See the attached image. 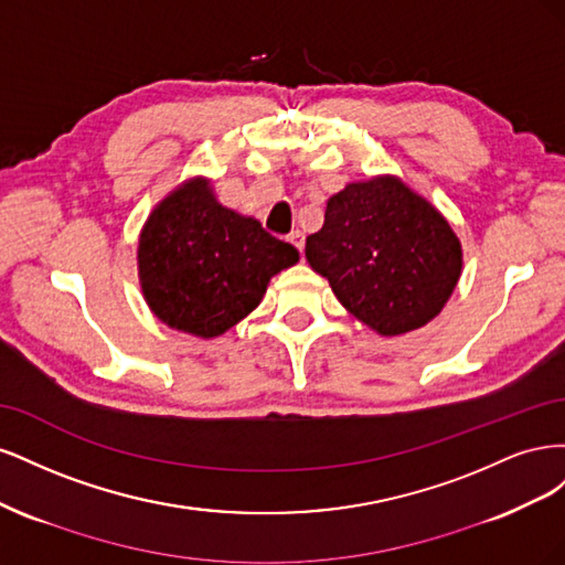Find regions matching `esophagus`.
<instances>
[{"mask_svg": "<svg viewBox=\"0 0 565 565\" xmlns=\"http://www.w3.org/2000/svg\"><path fill=\"white\" fill-rule=\"evenodd\" d=\"M287 241L292 243L299 252H303V233H301V231H292V233H289Z\"/></svg>", "mask_w": 565, "mask_h": 565, "instance_id": "1", "label": "esophagus"}]
</instances>
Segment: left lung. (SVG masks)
I'll return each instance as SVG.
<instances>
[{"mask_svg": "<svg viewBox=\"0 0 565 565\" xmlns=\"http://www.w3.org/2000/svg\"><path fill=\"white\" fill-rule=\"evenodd\" d=\"M306 259L344 309L396 337L434 320L461 273V245L431 202L396 177L349 183L306 237Z\"/></svg>", "mask_w": 565, "mask_h": 565, "instance_id": "obj_1", "label": "left lung"}]
</instances>
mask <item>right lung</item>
I'll list each match as a JSON object with an SVG mask.
<instances>
[{
  "mask_svg": "<svg viewBox=\"0 0 565 565\" xmlns=\"http://www.w3.org/2000/svg\"><path fill=\"white\" fill-rule=\"evenodd\" d=\"M299 252L221 204L207 179L169 193L139 237L143 297L164 324L212 339L249 316Z\"/></svg>",
  "mask_w": 565,
  "mask_h": 565,
  "instance_id": "add662e5",
  "label": "right lung"
}]
</instances>
